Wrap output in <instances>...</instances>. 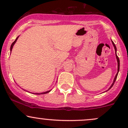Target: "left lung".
Listing matches in <instances>:
<instances>
[{"label": "left lung", "instance_id": "obj_1", "mask_svg": "<svg viewBox=\"0 0 128 128\" xmlns=\"http://www.w3.org/2000/svg\"><path fill=\"white\" fill-rule=\"evenodd\" d=\"M112 44H113V46H114V49H115L116 58H117V63H118V68H117V74H116V76H115V78H114V81H113V82H112V85H111V86H110V87L109 88V89H108V90H109L110 89H111V87H112V86H113V85H114V82H115V81H116V79H117V75H118V72H119V69H120V60H119V58H118V57L117 56V54H116V52H117V48H116V45L114 44V42H113L112 41ZM108 90H107V91H108Z\"/></svg>", "mask_w": 128, "mask_h": 128}]
</instances>
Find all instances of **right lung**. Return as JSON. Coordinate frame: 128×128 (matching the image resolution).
<instances>
[{
    "instance_id": "1",
    "label": "right lung",
    "mask_w": 128,
    "mask_h": 128,
    "mask_svg": "<svg viewBox=\"0 0 128 128\" xmlns=\"http://www.w3.org/2000/svg\"><path fill=\"white\" fill-rule=\"evenodd\" d=\"M18 37L16 38V39L15 40V41H14V42H13L12 43V44H11V48H10V50H11H11H12V49L13 46L14 45V44L16 43V42H17V39H18ZM50 91H51V90H49V91H48V92H41V93H35V94H43L48 93V92H50Z\"/></svg>"
}]
</instances>
